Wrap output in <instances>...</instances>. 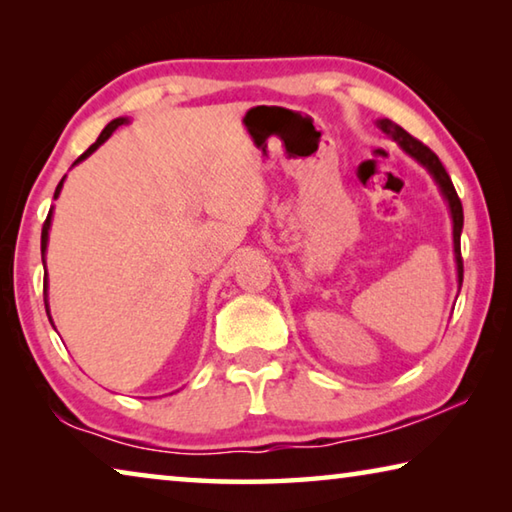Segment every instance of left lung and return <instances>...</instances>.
I'll return each instance as SVG.
<instances>
[{"label":"left lung","instance_id":"obj_1","mask_svg":"<svg viewBox=\"0 0 512 512\" xmlns=\"http://www.w3.org/2000/svg\"><path fill=\"white\" fill-rule=\"evenodd\" d=\"M377 126L388 137H393V140L402 146L404 153H409L413 160H418L422 167L431 173L433 180H436V185L440 187V192H443L445 201L449 205V212H452V223H454V257H456V271H458V287H461V284H463V257H461L463 205H461V198H458L456 189L452 185V178H449V173L445 171L443 162L438 160V155L433 153L429 146H424L420 140H415L413 135L406 133L402 126L393 124L391 119H379Z\"/></svg>","mask_w":512,"mask_h":512}]
</instances>
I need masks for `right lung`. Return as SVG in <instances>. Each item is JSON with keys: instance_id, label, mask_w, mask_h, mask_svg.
Here are the masks:
<instances>
[{"instance_id": "right-lung-1", "label": "right lung", "mask_w": 512, "mask_h": 512, "mask_svg": "<svg viewBox=\"0 0 512 512\" xmlns=\"http://www.w3.org/2000/svg\"><path fill=\"white\" fill-rule=\"evenodd\" d=\"M126 117H119V119H112L110 121V124L106 126V128H103V131H101V135L97 137V142H94L92 146H90V149L88 151H85L83 155H81V158L79 160H76L74 164H79L81 160H85V158H88V155H92L94 151H97L99 149V146L103 144V142H106L108 140V137L112 135V133H115L117 131V128L121 126V124H126ZM65 180V178H63ZM63 180H60V183H58V187H56V194H54V198H58V194H60V189H63ZM51 212H54V210H49V214H47V221H45V225H42V239H40V250H42V257H45V250H47V241H49V225H51ZM42 262H45V259H42ZM45 307H47V314H49V305H47V273H45ZM49 320H51V316H49Z\"/></svg>"}]
</instances>
